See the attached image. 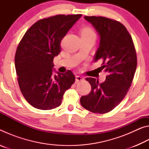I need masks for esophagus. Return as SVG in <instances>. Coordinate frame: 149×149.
Instances as JSON below:
<instances>
[{
  "label": "esophagus",
  "instance_id": "34e87169",
  "mask_svg": "<svg viewBox=\"0 0 149 149\" xmlns=\"http://www.w3.org/2000/svg\"><path fill=\"white\" fill-rule=\"evenodd\" d=\"M84 80V77H83L81 76H79V75H77L76 77H75V82L78 83L79 81H82Z\"/></svg>",
  "mask_w": 149,
  "mask_h": 149
}]
</instances>
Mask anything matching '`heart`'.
I'll return each instance as SVG.
<instances>
[{
    "label": "heart",
    "mask_w": 149,
    "mask_h": 149,
    "mask_svg": "<svg viewBox=\"0 0 149 149\" xmlns=\"http://www.w3.org/2000/svg\"><path fill=\"white\" fill-rule=\"evenodd\" d=\"M81 35L84 36H94L95 37V32L91 27H87L83 29Z\"/></svg>",
    "instance_id": "1"
}]
</instances>
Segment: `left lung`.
Listing matches in <instances>:
<instances>
[{"instance_id":"1","label":"left lung","mask_w":149,"mask_h":149,"mask_svg":"<svg viewBox=\"0 0 149 149\" xmlns=\"http://www.w3.org/2000/svg\"><path fill=\"white\" fill-rule=\"evenodd\" d=\"M84 18L99 35L94 62L102 61L100 68L108 75L101 84L95 78H86L91 91L81 97L80 102L91 112L104 114L114 109L127 95L137 68V56L132 37L123 24L101 16Z\"/></svg>"}]
</instances>
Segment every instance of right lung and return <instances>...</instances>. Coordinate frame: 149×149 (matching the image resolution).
I'll return each mask as SVG.
<instances>
[{"instance_id":"1","label":"right lung","mask_w":149,"mask_h":149,"mask_svg":"<svg viewBox=\"0 0 149 149\" xmlns=\"http://www.w3.org/2000/svg\"><path fill=\"white\" fill-rule=\"evenodd\" d=\"M81 16L57 15L40 19L18 45L15 55L17 81L22 95L34 108L51 110L59 107L65 91L74 83L70 70L61 74L53 68V59L61 52L62 39Z\"/></svg>"}]
</instances>
